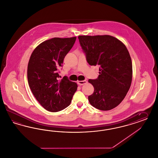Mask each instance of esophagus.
Listing matches in <instances>:
<instances>
[{
  "label": "esophagus",
  "mask_w": 158,
  "mask_h": 158,
  "mask_svg": "<svg viewBox=\"0 0 158 158\" xmlns=\"http://www.w3.org/2000/svg\"><path fill=\"white\" fill-rule=\"evenodd\" d=\"M77 83H78V84L80 85H84V84H87V81H85V80H84V81H78Z\"/></svg>",
  "instance_id": "34e87169"
}]
</instances>
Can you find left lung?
Wrapping results in <instances>:
<instances>
[{"label": "left lung", "instance_id": "1", "mask_svg": "<svg viewBox=\"0 0 158 158\" xmlns=\"http://www.w3.org/2000/svg\"><path fill=\"white\" fill-rule=\"evenodd\" d=\"M88 64L99 66V76L89 80L94 88L90 104L102 111L115 108L125 97L132 80V64L123 42L110 35H79Z\"/></svg>", "mask_w": 158, "mask_h": 158}]
</instances>
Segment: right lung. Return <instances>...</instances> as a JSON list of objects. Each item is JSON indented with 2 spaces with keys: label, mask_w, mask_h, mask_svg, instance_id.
Instances as JSON below:
<instances>
[{
  "label": "right lung",
  "mask_w": 158,
  "mask_h": 158,
  "mask_svg": "<svg viewBox=\"0 0 158 158\" xmlns=\"http://www.w3.org/2000/svg\"><path fill=\"white\" fill-rule=\"evenodd\" d=\"M76 38L54 37L43 41L30 57L28 83L35 97L47 111L54 112L67 108L77 91L76 82L65 77L59 80L58 73Z\"/></svg>",
  "instance_id": "obj_1"
}]
</instances>
